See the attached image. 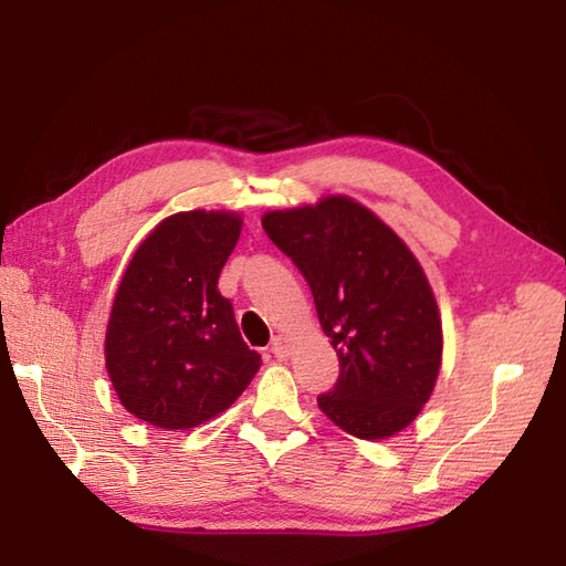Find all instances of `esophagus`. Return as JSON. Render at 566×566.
I'll return each instance as SVG.
<instances>
[{"label": "esophagus", "instance_id": "34e87169", "mask_svg": "<svg viewBox=\"0 0 566 566\" xmlns=\"http://www.w3.org/2000/svg\"><path fill=\"white\" fill-rule=\"evenodd\" d=\"M272 353H274V357L286 359L292 355V340L284 338V335H276L274 343H272Z\"/></svg>", "mask_w": 566, "mask_h": 566}]
</instances>
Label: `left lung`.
Listing matches in <instances>:
<instances>
[{
    "label": "left lung",
    "instance_id": "obj_1",
    "mask_svg": "<svg viewBox=\"0 0 566 566\" xmlns=\"http://www.w3.org/2000/svg\"><path fill=\"white\" fill-rule=\"evenodd\" d=\"M262 228L306 276L340 359L335 389L318 396L321 411L363 440L411 426L442 365L438 302L413 252L345 195L268 211Z\"/></svg>",
    "mask_w": 566,
    "mask_h": 566
}]
</instances>
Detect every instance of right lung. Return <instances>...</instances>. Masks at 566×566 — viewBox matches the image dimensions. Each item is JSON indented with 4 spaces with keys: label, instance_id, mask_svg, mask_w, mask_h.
Masks as SVG:
<instances>
[{
    "label": "right lung",
    "instance_id": "right-lung-1",
    "mask_svg": "<svg viewBox=\"0 0 566 566\" xmlns=\"http://www.w3.org/2000/svg\"><path fill=\"white\" fill-rule=\"evenodd\" d=\"M243 216L179 211L153 228L118 284L104 340L112 387L128 413L189 430L223 413L262 359L240 338L219 292Z\"/></svg>",
    "mask_w": 566,
    "mask_h": 566
}]
</instances>
